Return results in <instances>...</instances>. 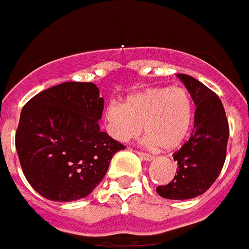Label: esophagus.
Masks as SVG:
<instances>
[{
    "label": "esophagus",
    "instance_id": "34e87169",
    "mask_svg": "<svg viewBox=\"0 0 249 249\" xmlns=\"http://www.w3.org/2000/svg\"><path fill=\"white\" fill-rule=\"evenodd\" d=\"M139 156L141 157V158L144 159V160H153L154 159V156H152V154H148V153H144V152H139L137 153Z\"/></svg>",
    "mask_w": 249,
    "mask_h": 249
}]
</instances>
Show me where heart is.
Segmentation results:
<instances>
[{
    "label": "heart",
    "mask_w": 249,
    "mask_h": 249,
    "mask_svg": "<svg viewBox=\"0 0 249 249\" xmlns=\"http://www.w3.org/2000/svg\"><path fill=\"white\" fill-rule=\"evenodd\" d=\"M194 117L190 93L182 87H153L126 97L123 104L110 101L104 109L105 130L117 141L135 139L144 128V142L171 150L188 136Z\"/></svg>",
    "instance_id": "heart-1"
}]
</instances>
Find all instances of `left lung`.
Instances as JSON below:
<instances>
[{"label": "left lung", "instance_id": "8db88e82", "mask_svg": "<svg viewBox=\"0 0 249 249\" xmlns=\"http://www.w3.org/2000/svg\"><path fill=\"white\" fill-rule=\"evenodd\" d=\"M190 92L194 104V127L192 136L172 156L178 170L170 184L157 188V193L167 199H192L211 188L226 158L229 123L221 100L198 79L188 74H178Z\"/></svg>", "mask_w": 249, "mask_h": 249}]
</instances>
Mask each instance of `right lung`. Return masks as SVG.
I'll list each match as a JSON object with an SVG mask.
<instances>
[{"mask_svg": "<svg viewBox=\"0 0 249 249\" xmlns=\"http://www.w3.org/2000/svg\"><path fill=\"white\" fill-rule=\"evenodd\" d=\"M104 99L92 82H64L24 105L15 146L25 178L46 199H82L96 188L124 149L99 121Z\"/></svg>", "mask_w": 249, "mask_h": 249, "instance_id": "add662e5", "label": "right lung"}]
</instances>
